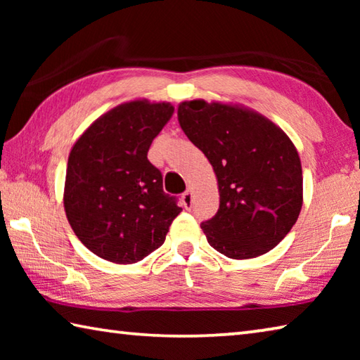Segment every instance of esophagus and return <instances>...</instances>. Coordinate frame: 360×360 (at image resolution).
<instances>
[{
  "mask_svg": "<svg viewBox=\"0 0 360 360\" xmlns=\"http://www.w3.org/2000/svg\"><path fill=\"white\" fill-rule=\"evenodd\" d=\"M181 202H182V206H184L186 210H191L192 208V203H193L192 191H186L184 193H182L181 195Z\"/></svg>",
  "mask_w": 360,
  "mask_h": 360,
  "instance_id": "1",
  "label": "esophagus"
}]
</instances>
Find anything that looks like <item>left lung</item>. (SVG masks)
<instances>
[{"label": "left lung", "instance_id": "8db88e82", "mask_svg": "<svg viewBox=\"0 0 360 360\" xmlns=\"http://www.w3.org/2000/svg\"><path fill=\"white\" fill-rule=\"evenodd\" d=\"M178 119L217 176L221 203L202 222L210 245L230 259L275 248L303 203L300 157L288 135L257 112L203 100L181 103Z\"/></svg>", "mask_w": 360, "mask_h": 360}]
</instances>
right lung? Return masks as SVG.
Listing matches in <instances>:
<instances>
[{
	"label": "right lung",
	"mask_w": 360,
	"mask_h": 360,
	"mask_svg": "<svg viewBox=\"0 0 360 360\" xmlns=\"http://www.w3.org/2000/svg\"><path fill=\"white\" fill-rule=\"evenodd\" d=\"M169 103H124L96 119L72 146L65 211L82 245L114 264H135L165 241L182 208L163 192L148 160L154 138L172 119Z\"/></svg>",
	"instance_id": "right-lung-1"
}]
</instances>
